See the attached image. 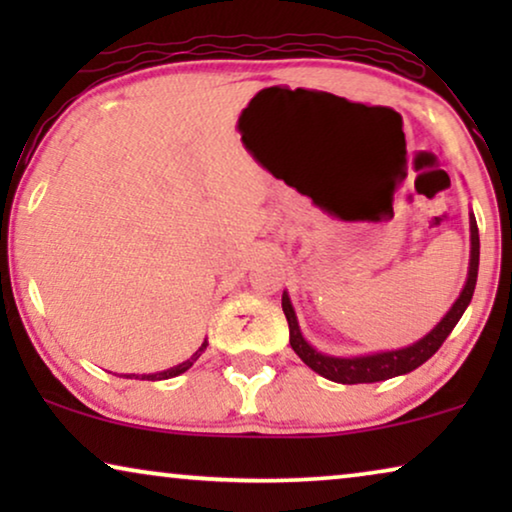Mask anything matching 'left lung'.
I'll use <instances>...</instances> for the list:
<instances>
[{
    "label": "left lung",
    "mask_w": 512,
    "mask_h": 512,
    "mask_svg": "<svg viewBox=\"0 0 512 512\" xmlns=\"http://www.w3.org/2000/svg\"><path fill=\"white\" fill-rule=\"evenodd\" d=\"M468 223H471V258H468V275L466 284L461 289L459 298L454 300L450 310L443 319L438 321L436 326L431 328L424 338L412 342L408 347L401 349H389V352H375V354H361V356H333L324 354L319 349H314L310 342L303 338L298 326L296 310H293L289 293H282V310L286 314V321H289V342L300 359H303L305 366H310L314 373L331 382L340 384H368V382H382L389 380V377H398L405 373H412V370L422 366L424 361H429L433 354L438 352L440 345H443L447 335L452 333V328L457 326L461 314L466 312V307L471 305L475 282H478V265H480V235H478V223H475V216L471 212L468 216Z\"/></svg>",
    "instance_id": "left-lung-1"
}]
</instances>
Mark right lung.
I'll return each mask as SVG.
<instances>
[{
    "label": "right lung",
    "instance_id": "add662e5",
    "mask_svg": "<svg viewBox=\"0 0 512 512\" xmlns=\"http://www.w3.org/2000/svg\"><path fill=\"white\" fill-rule=\"evenodd\" d=\"M205 349H207V338L202 340V345H200L198 349H195L191 359H186L184 363H179V366H172V368H167V370H160V373H149V375H123V377H128V380H132V377H135V380H137V377H139V380H151V382H158V380H170V377H177V375H181V373H186V370L191 368L193 363L200 359V356H202V352H205Z\"/></svg>",
    "mask_w": 512,
    "mask_h": 512
}]
</instances>
